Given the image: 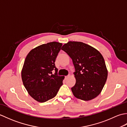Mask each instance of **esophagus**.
Returning <instances> with one entry per match:
<instances>
[{
    "label": "esophagus",
    "instance_id": "obj_1",
    "mask_svg": "<svg viewBox=\"0 0 127 127\" xmlns=\"http://www.w3.org/2000/svg\"><path fill=\"white\" fill-rule=\"evenodd\" d=\"M69 76H70V75H68V76H65V79H67V78H68Z\"/></svg>",
    "mask_w": 127,
    "mask_h": 127
}]
</instances>
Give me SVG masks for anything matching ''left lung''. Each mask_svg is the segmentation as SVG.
<instances>
[{
	"mask_svg": "<svg viewBox=\"0 0 127 127\" xmlns=\"http://www.w3.org/2000/svg\"><path fill=\"white\" fill-rule=\"evenodd\" d=\"M62 50L70 56L75 66L76 83L71 88L74 95L82 100L95 98L106 81L107 70L99 51L82 42L69 41Z\"/></svg>",
	"mask_w": 127,
	"mask_h": 127,
	"instance_id": "1",
	"label": "left lung"
}]
</instances>
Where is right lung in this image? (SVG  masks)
<instances>
[{
	"label": "right lung",
	"instance_id": "right-lung-1",
	"mask_svg": "<svg viewBox=\"0 0 127 127\" xmlns=\"http://www.w3.org/2000/svg\"><path fill=\"white\" fill-rule=\"evenodd\" d=\"M62 46L55 41L42 44L31 50L25 59L21 72L23 85L37 101L52 99L63 85L64 77L58 76L55 63Z\"/></svg>",
	"mask_w": 127,
	"mask_h": 127
}]
</instances>
